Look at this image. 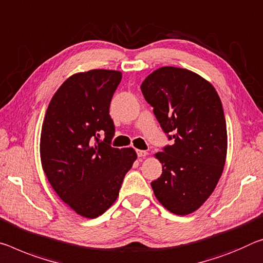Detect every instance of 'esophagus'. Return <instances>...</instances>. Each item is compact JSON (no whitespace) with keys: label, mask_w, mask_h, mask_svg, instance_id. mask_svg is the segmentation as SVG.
I'll list each match as a JSON object with an SVG mask.
<instances>
[{"label":"esophagus","mask_w":263,"mask_h":263,"mask_svg":"<svg viewBox=\"0 0 263 263\" xmlns=\"http://www.w3.org/2000/svg\"><path fill=\"white\" fill-rule=\"evenodd\" d=\"M137 154H138L139 158H145L148 153L146 151H144V149H137Z\"/></svg>","instance_id":"esophagus-1"}]
</instances>
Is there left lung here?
<instances>
[{
  "instance_id": "1",
  "label": "left lung",
  "mask_w": 263,
  "mask_h": 263,
  "mask_svg": "<svg viewBox=\"0 0 263 263\" xmlns=\"http://www.w3.org/2000/svg\"><path fill=\"white\" fill-rule=\"evenodd\" d=\"M141 92L173 144L154 154L162 174L153 193L171 213H193L210 198L227 156V127L214 86L191 70L162 66L141 83Z\"/></svg>"
}]
</instances>
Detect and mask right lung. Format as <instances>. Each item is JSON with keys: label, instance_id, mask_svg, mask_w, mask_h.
<instances>
[{"label": "right lung", "instance_id": "right-lung-1", "mask_svg": "<svg viewBox=\"0 0 263 263\" xmlns=\"http://www.w3.org/2000/svg\"><path fill=\"white\" fill-rule=\"evenodd\" d=\"M120 81L122 72L116 70L72 74L53 95L42 124V168L58 197L87 219L114 205L137 159L132 147L110 146V103Z\"/></svg>", "mask_w": 263, "mask_h": 263}]
</instances>
